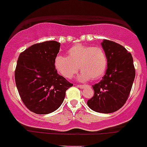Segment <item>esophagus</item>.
Masks as SVG:
<instances>
[{
	"label": "esophagus",
	"mask_w": 147,
	"mask_h": 147,
	"mask_svg": "<svg viewBox=\"0 0 147 147\" xmlns=\"http://www.w3.org/2000/svg\"><path fill=\"white\" fill-rule=\"evenodd\" d=\"M77 87L78 88H81V89H82V88H85V85H77Z\"/></svg>",
	"instance_id": "1"
}]
</instances>
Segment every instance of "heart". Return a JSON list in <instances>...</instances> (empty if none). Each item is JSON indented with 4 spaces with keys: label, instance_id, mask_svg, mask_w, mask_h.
<instances>
[{
    "label": "heart",
    "instance_id": "heart-1",
    "mask_svg": "<svg viewBox=\"0 0 147 147\" xmlns=\"http://www.w3.org/2000/svg\"><path fill=\"white\" fill-rule=\"evenodd\" d=\"M54 67L59 74L67 79L72 78L80 69L79 80H96L107 70V57L102 48L78 44L67 51V57L57 56Z\"/></svg>",
    "mask_w": 147,
    "mask_h": 147
}]
</instances>
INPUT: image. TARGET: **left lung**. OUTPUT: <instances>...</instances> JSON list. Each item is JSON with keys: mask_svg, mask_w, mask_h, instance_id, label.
Returning a JSON list of instances; mask_svg holds the SVG:
<instances>
[{"mask_svg": "<svg viewBox=\"0 0 147 147\" xmlns=\"http://www.w3.org/2000/svg\"><path fill=\"white\" fill-rule=\"evenodd\" d=\"M107 69L100 82L93 85L94 95L87 102L93 111L111 113L122 107L128 98L136 76L133 59L120 44L104 40Z\"/></svg>", "mask_w": 147, "mask_h": 147, "instance_id": "left-lung-1", "label": "left lung"}]
</instances>
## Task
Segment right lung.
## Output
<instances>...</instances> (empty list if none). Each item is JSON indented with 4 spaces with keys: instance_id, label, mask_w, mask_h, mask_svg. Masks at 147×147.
I'll return each instance as SVG.
<instances>
[{
    "instance_id": "add662e5",
    "label": "right lung",
    "mask_w": 147,
    "mask_h": 147,
    "mask_svg": "<svg viewBox=\"0 0 147 147\" xmlns=\"http://www.w3.org/2000/svg\"><path fill=\"white\" fill-rule=\"evenodd\" d=\"M60 43L51 40L34 44L20 54L15 72L22 101L32 112L40 115L57 110L73 84L57 74L54 59Z\"/></svg>"
}]
</instances>
